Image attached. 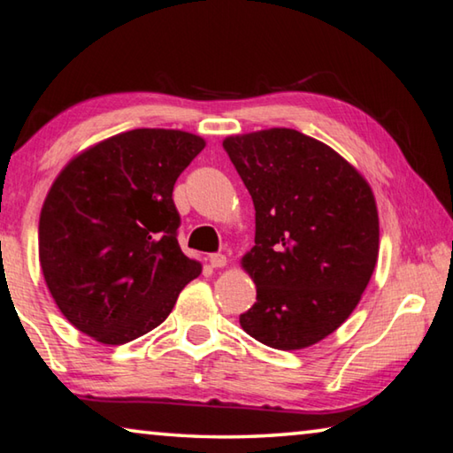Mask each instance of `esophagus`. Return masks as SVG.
Instances as JSON below:
<instances>
[{
    "label": "esophagus",
    "mask_w": 453,
    "mask_h": 453,
    "mask_svg": "<svg viewBox=\"0 0 453 453\" xmlns=\"http://www.w3.org/2000/svg\"><path fill=\"white\" fill-rule=\"evenodd\" d=\"M208 259L211 267H224L227 264V257L224 254H211Z\"/></svg>",
    "instance_id": "34e87169"
}]
</instances>
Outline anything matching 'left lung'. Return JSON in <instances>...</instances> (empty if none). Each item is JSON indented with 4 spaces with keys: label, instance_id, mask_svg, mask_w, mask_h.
<instances>
[{
    "label": "left lung",
    "instance_id": "1",
    "mask_svg": "<svg viewBox=\"0 0 453 453\" xmlns=\"http://www.w3.org/2000/svg\"><path fill=\"white\" fill-rule=\"evenodd\" d=\"M224 150L256 208V245L242 264L257 297L240 324L275 349L313 346L356 310L378 262L372 189L340 153L296 129L232 135Z\"/></svg>",
    "mask_w": 453,
    "mask_h": 453
}]
</instances>
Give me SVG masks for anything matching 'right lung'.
Here are the masks:
<instances>
[{
    "mask_svg": "<svg viewBox=\"0 0 453 453\" xmlns=\"http://www.w3.org/2000/svg\"><path fill=\"white\" fill-rule=\"evenodd\" d=\"M205 142L132 129L64 167L40 216V264L58 308L94 340L119 346L170 316L202 265L178 243L173 186Z\"/></svg>",
    "mask_w": 453,
    "mask_h": 453,
    "instance_id": "right-lung-1",
    "label": "right lung"
}]
</instances>
